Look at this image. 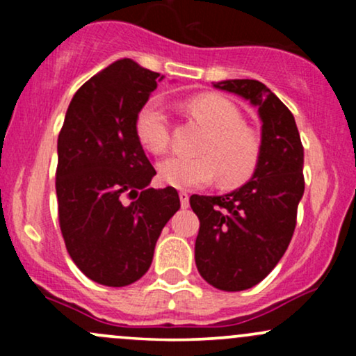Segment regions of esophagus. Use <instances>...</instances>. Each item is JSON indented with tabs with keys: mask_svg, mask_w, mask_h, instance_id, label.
<instances>
[{
	"mask_svg": "<svg viewBox=\"0 0 356 356\" xmlns=\"http://www.w3.org/2000/svg\"><path fill=\"white\" fill-rule=\"evenodd\" d=\"M179 199H181V206L186 209V207H189V194H187L186 191H181L179 192Z\"/></svg>",
	"mask_w": 356,
	"mask_h": 356,
	"instance_id": "obj_1",
	"label": "esophagus"
}]
</instances>
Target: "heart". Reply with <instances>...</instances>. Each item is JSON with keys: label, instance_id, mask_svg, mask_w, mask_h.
<instances>
[{"label": "heart", "instance_id": "obj_1", "mask_svg": "<svg viewBox=\"0 0 356 356\" xmlns=\"http://www.w3.org/2000/svg\"><path fill=\"white\" fill-rule=\"evenodd\" d=\"M189 108L209 136L199 147V157L170 155L159 162L161 182L177 189L207 186L216 177L226 189L246 184L261 161L263 140L259 134L244 125L241 110L226 97L214 93L195 97L191 100ZM136 134L149 152H165L170 142V125L161 100L150 99L138 110Z\"/></svg>", "mask_w": 356, "mask_h": 356}]
</instances>
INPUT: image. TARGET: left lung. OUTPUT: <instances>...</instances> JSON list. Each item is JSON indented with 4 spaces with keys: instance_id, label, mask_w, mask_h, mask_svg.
Listing matches in <instances>:
<instances>
[{
    "instance_id": "obj_1",
    "label": "left lung",
    "mask_w": 356,
    "mask_h": 356,
    "mask_svg": "<svg viewBox=\"0 0 356 356\" xmlns=\"http://www.w3.org/2000/svg\"><path fill=\"white\" fill-rule=\"evenodd\" d=\"M216 88L257 107L263 152L254 175L224 195H191L197 214L195 266L222 291H243L263 281L283 257L296 227L305 192L303 144L295 117L257 80H224Z\"/></svg>"
}]
</instances>
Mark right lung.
Listing matches in <instances>:
<instances>
[{
	"label": "right lung",
	"instance_id": "right-lung-1",
	"mask_svg": "<svg viewBox=\"0 0 356 356\" xmlns=\"http://www.w3.org/2000/svg\"><path fill=\"white\" fill-rule=\"evenodd\" d=\"M162 79L129 58L115 61L76 90L60 130L61 236L73 263L99 284L140 280L181 207L174 187H149L155 169L136 134L138 110Z\"/></svg>",
	"mask_w": 356,
	"mask_h": 356
}]
</instances>
